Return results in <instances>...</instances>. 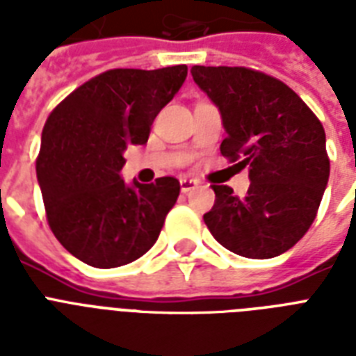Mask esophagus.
I'll return each instance as SVG.
<instances>
[{"label":"esophagus","instance_id":"esophagus-1","mask_svg":"<svg viewBox=\"0 0 356 356\" xmlns=\"http://www.w3.org/2000/svg\"><path fill=\"white\" fill-rule=\"evenodd\" d=\"M179 183H181V192H183V194H188L190 190L197 188V184H200V181H197V179L181 177V179H179Z\"/></svg>","mask_w":356,"mask_h":356}]
</instances>
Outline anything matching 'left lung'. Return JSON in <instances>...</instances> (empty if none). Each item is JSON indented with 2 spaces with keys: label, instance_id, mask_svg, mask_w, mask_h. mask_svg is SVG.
Instances as JSON below:
<instances>
[{
  "label": "left lung",
  "instance_id": "left-lung-1",
  "mask_svg": "<svg viewBox=\"0 0 356 356\" xmlns=\"http://www.w3.org/2000/svg\"><path fill=\"white\" fill-rule=\"evenodd\" d=\"M194 83L220 111L223 156L249 168L236 197L212 186L207 227L223 248L248 259L279 257L309 231L329 181L325 131L301 97L279 79L248 68L194 66Z\"/></svg>",
  "mask_w": 356,
  "mask_h": 356
}]
</instances>
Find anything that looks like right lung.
<instances>
[{
    "label": "right lung",
    "instance_id": "obj_1",
    "mask_svg": "<svg viewBox=\"0 0 356 356\" xmlns=\"http://www.w3.org/2000/svg\"><path fill=\"white\" fill-rule=\"evenodd\" d=\"M188 75L161 70H108L70 94L42 131L36 179L47 222L75 259L118 268L147 253L179 197L177 179L142 184L122 179L129 144L149 138L151 123Z\"/></svg>",
    "mask_w": 356,
    "mask_h": 356
}]
</instances>
